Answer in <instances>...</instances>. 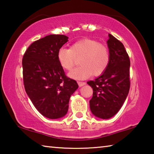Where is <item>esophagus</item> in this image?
Wrapping results in <instances>:
<instances>
[{"instance_id":"obj_1","label":"esophagus","mask_w":154,"mask_h":154,"mask_svg":"<svg viewBox=\"0 0 154 154\" xmlns=\"http://www.w3.org/2000/svg\"><path fill=\"white\" fill-rule=\"evenodd\" d=\"M78 85H79V87H82L83 85H85V82H77Z\"/></svg>"}]
</instances>
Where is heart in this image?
<instances>
[{"label": "heart", "mask_w": 154, "mask_h": 154, "mask_svg": "<svg viewBox=\"0 0 154 154\" xmlns=\"http://www.w3.org/2000/svg\"><path fill=\"white\" fill-rule=\"evenodd\" d=\"M57 59L62 69L71 71L79 60L81 66L72 71L69 77L76 79H84L90 77L103 74L110 63L109 49L105 44L91 38H83L72 43L70 49L60 48Z\"/></svg>", "instance_id": "b5f03b06"}]
</instances>
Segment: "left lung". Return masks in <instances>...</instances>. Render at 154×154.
I'll list each match as a JSON object with an SVG mask.
<instances>
[{
  "label": "left lung",
  "instance_id": "left-lung-1",
  "mask_svg": "<svg viewBox=\"0 0 154 154\" xmlns=\"http://www.w3.org/2000/svg\"><path fill=\"white\" fill-rule=\"evenodd\" d=\"M109 36L111 60L107 69L95 80L87 82L93 89L90 100L91 111L101 119H109L118 113L130 86L128 54L122 42L111 34Z\"/></svg>",
  "mask_w": 154,
  "mask_h": 154
}]
</instances>
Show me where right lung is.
<instances>
[{
    "label": "right lung",
    "instance_id": "right-lung-1",
    "mask_svg": "<svg viewBox=\"0 0 154 154\" xmlns=\"http://www.w3.org/2000/svg\"><path fill=\"white\" fill-rule=\"evenodd\" d=\"M64 35H50L34 41L23 56V81L26 92L43 116L58 119L69 109L71 96L78 88L68 77L57 59L58 49L68 41Z\"/></svg>",
    "mask_w": 154,
    "mask_h": 154
}]
</instances>
